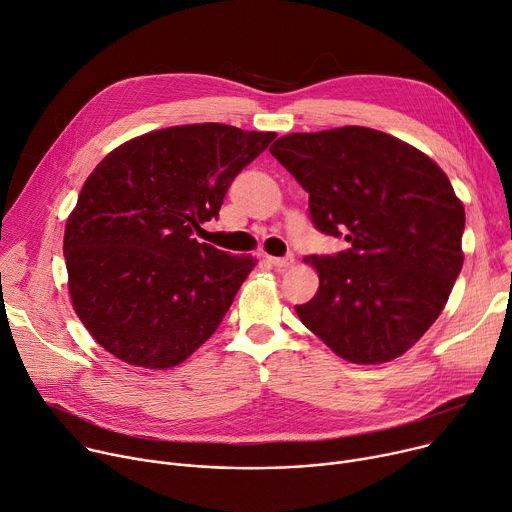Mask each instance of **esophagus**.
<instances>
[{
  "mask_svg": "<svg viewBox=\"0 0 512 512\" xmlns=\"http://www.w3.org/2000/svg\"><path fill=\"white\" fill-rule=\"evenodd\" d=\"M265 261L275 269H286L292 265V259H284V257H265Z\"/></svg>",
  "mask_w": 512,
  "mask_h": 512,
  "instance_id": "obj_1",
  "label": "esophagus"
}]
</instances>
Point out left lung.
<instances>
[{"mask_svg": "<svg viewBox=\"0 0 512 512\" xmlns=\"http://www.w3.org/2000/svg\"><path fill=\"white\" fill-rule=\"evenodd\" d=\"M310 194V216L347 251L306 257L318 292L296 312L345 361L386 363L437 320L463 265L466 212L423 151L365 126L286 134L269 147Z\"/></svg>", "mask_w": 512, "mask_h": 512, "instance_id": "8db88e82", "label": "left lung"}]
</instances>
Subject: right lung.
Instances as JSON below:
<instances>
[{
    "label": "right lung",
    "instance_id": "add662e5",
    "mask_svg": "<svg viewBox=\"0 0 512 512\" xmlns=\"http://www.w3.org/2000/svg\"><path fill=\"white\" fill-rule=\"evenodd\" d=\"M277 134L204 122L153 130L89 173L65 224L71 304L116 359L171 369L218 329L253 255L194 239L228 185Z\"/></svg>",
    "mask_w": 512,
    "mask_h": 512
}]
</instances>
